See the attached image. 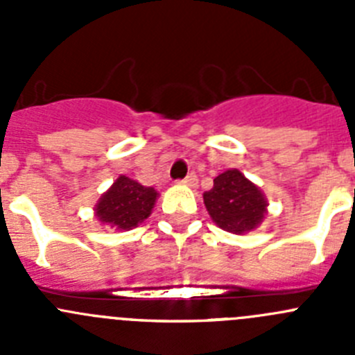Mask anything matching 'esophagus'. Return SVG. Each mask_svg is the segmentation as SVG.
<instances>
[{"instance_id": "esophagus-1", "label": "esophagus", "mask_w": 355, "mask_h": 355, "mask_svg": "<svg viewBox=\"0 0 355 355\" xmlns=\"http://www.w3.org/2000/svg\"><path fill=\"white\" fill-rule=\"evenodd\" d=\"M197 174H193V172H191V174H188L187 178H184V180H181L180 183L181 184H187V187H195V184H197Z\"/></svg>"}]
</instances>
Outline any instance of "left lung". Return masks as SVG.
<instances>
[{
    "mask_svg": "<svg viewBox=\"0 0 355 355\" xmlns=\"http://www.w3.org/2000/svg\"><path fill=\"white\" fill-rule=\"evenodd\" d=\"M204 204L221 230L244 235L261 225L268 202L239 168H228L216 175L214 187L204 193Z\"/></svg>",
    "mask_w": 355,
    "mask_h": 355,
    "instance_id": "left-lung-1",
    "label": "left lung"
}]
</instances>
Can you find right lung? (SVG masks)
<instances>
[{"mask_svg": "<svg viewBox=\"0 0 355 355\" xmlns=\"http://www.w3.org/2000/svg\"><path fill=\"white\" fill-rule=\"evenodd\" d=\"M157 190L120 175L96 204V218L114 230H132L153 211Z\"/></svg>", "mask_w": 355, "mask_h": 355, "instance_id": "right-lung-1", "label": "right lung"}]
</instances>
